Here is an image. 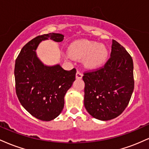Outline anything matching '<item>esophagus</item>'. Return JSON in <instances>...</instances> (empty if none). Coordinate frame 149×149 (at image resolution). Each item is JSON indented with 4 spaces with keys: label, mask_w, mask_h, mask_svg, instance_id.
I'll return each mask as SVG.
<instances>
[{
    "label": "esophagus",
    "mask_w": 149,
    "mask_h": 149,
    "mask_svg": "<svg viewBox=\"0 0 149 149\" xmlns=\"http://www.w3.org/2000/svg\"><path fill=\"white\" fill-rule=\"evenodd\" d=\"M76 77L77 79H81L82 77H83V73H82L81 72H80L79 71H78L76 72Z\"/></svg>",
    "instance_id": "obj_1"
}]
</instances>
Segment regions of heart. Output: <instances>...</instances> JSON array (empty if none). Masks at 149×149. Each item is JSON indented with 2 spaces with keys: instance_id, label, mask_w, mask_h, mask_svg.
Returning a JSON list of instances; mask_svg holds the SVG:
<instances>
[{
  "instance_id": "obj_1",
  "label": "heart",
  "mask_w": 149,
  "mask_h": 149,
  "mask_svg": "<svg viewBox=\"0 0 149 149\" xmlns=\"http://www.w3.org/2000/svg\"><path fill=\"white\" fill-rule=\"evenodd\" d=\"M69 54L75 59H83L88 68H95L102 65L107 59L108 51L105 46L88 40H77L69 47Z\"/></svg>"
}]
</instances>
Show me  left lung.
Returning a JSON list of instances; mask_svg holds the SVG:
<instances>
[{
  "mask_svg": "<svg viewBox=\"0 0 149 149\" xmlns=\"http://www.w3.org/2000/svg\"><path fill=\"white\" fill-rule=\"evenodd\" d=\"M133 68L129 53L113 40L111 57L104 67L83 77L84 105L92 117L109 120L123 112L134 90Z\"/></svg>",
  "mask_w": 149,
  "mask_h": 149,
  "instance_id": "left-lung-1",
  "label": "left lung"
}]
</instances>
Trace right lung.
I'll return each mask as SVG.
<instances>
[{"instance_id":"right-lung-1","label":"right lung","mask_w":149,"mask_h":149,"mask_svg":"<svg viewBox=\"0 0 149 149\" xmlns=\"http://www.w3.org/2000/svg\"><path fill=\"white\" fill-rule=\"evenodd\" d=\"M61 42L64 35L38 36L22 47L15 66V89L19 101L30 114L43 121L57 117L64 106V96L76 80V69L66 71L57 64H44L36 51L46 40Z\"/></svg>"}]
</instances>
